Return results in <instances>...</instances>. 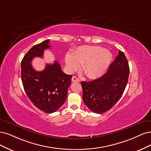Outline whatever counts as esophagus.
<instances>
[{"mask_svg": "<svg viewBox=\"0 0 151 151\" xmlns=\"http://www.w3.org/2000/svg\"><path fill=\"white\" fill-rule=\"evenodd\" d=\"M71 81H72L73 82H80V79L78 78H77L76 76H74L72 77Z\"/></svg>", "mask_w": 151, "mask_h": 151, "instance_id": "34e87169", "label": "esophagus"}]
</instances>
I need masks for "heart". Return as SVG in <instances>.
<instances>
[{
	"label": "heart",
	"mask_w": 151,
	"mask_h": 151,
	"mask_svg": "<svg viewBox=\"0 0 151 151\" xmlns=\"http://www.w3.org/2000/svg\"><path fill=\"white\" fill-rule=\"evenodd\" d=\"M112 60L109 51L99 46H82L75 50L71 55L66 56V64L70 71L77 70L81 65V69L86 76L95 79L103 75Z\"/></svg>",
	"instance_id": "heart-1"
}]
</instances>
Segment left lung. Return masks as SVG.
<instances>
[{
	"label": "left lung",
	"mask_w": 151,
	"mask_h": 151,
	"mask_svg": "<svg viewBox=\"0 0 151 151\" xmlns=\"http://www.w3.org/2000/svg\"><path fill=\"white\" fill-rule=\"evenodd\" d=\"M129 66L124 53L119 55L105 75L91 81H81L82 99L91 111L102 114L109 110L122 96L127 86Z\"/></svg>",
	"instance_id": "left-lung-1"
}]
</instances>
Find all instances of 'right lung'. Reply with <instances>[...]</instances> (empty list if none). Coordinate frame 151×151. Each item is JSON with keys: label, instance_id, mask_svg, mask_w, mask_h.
<instances>
[{"label": "right lung", "instance_id": "obj_1", "mask_svg": "<svg viewBox=\"0 0 151 151\" xmlns=\"http://www.w3.org/2000/svg\"><path fill=\"white\" fill-rule=\"evenodd\" d=\"M47 40L34 46L24 56L21 62V80L24 89L37 108L46 113L59 109L66 99L72 76L63 73L60 63L46 64L45 70L37 71L31 61L35 57H43L44 51L49 49Z\"/></svg>", "mask_w": 151, "mask_h": 151}]
</instances>
